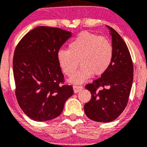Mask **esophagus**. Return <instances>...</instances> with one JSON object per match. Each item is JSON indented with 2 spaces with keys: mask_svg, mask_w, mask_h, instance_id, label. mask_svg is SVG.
<instances>
[{
  "mask_svg": "<svg viewBox=\"0 0 147 147\" xmlns=\"http://www.w3.org/2000/svg\"><path fill=\"white\" fill-rule=\"evenodd\" d=\"M82 86H78V85H74L73 86V90H74V92L75 93H77L79 91H80L82 89Z\"/></svg>",
  "mask_w": 147,
  "mask_h": 147,
  "instance_id": "esophagus-1",
  "label": "esophagus"
}]
</instances>
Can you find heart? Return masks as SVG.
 Returning a JSON list of instances; mask_svg holds the SVG:
<instances>
[{"instance_id": "heart-1", "label": "heart", "mask_w": 147, "mask_h": 147, "mask_svg": "<svg viewBox=\"0 0 147 147\" xmlns=\"http://www.w3.org/2000/svg\"><path fill=\"white\" fill-rule=\"evenodd\" d=\"M114 50L111 42L98 34L84 31L78 34L68 45V49L58 51L57 61L64 73L72 76L76 71L79 60L81 69L69 81L82 83L91 75L105 73L113 62Z\"/></svg>"}]
</instances>
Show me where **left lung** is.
I'll use <instances>...</instances> for the list:
<instances>
[{
    "instance_id": "8db88e82",
    "label": "left lung",
    "mask_w": 147,
    "mask_h": 147,
    "mask_svg": "<svg viewBox=\"0 0 147 147\" xmlns=\"http://www.w3.org/2000/svg\"><path fill=\"white\" fill-rule=\"evenodd\" d=\"M112 37L114 50L113 62L100 78L88 84L91 99L84 105L90 119L108 123L117 119L129 100L134 76L131 57L126 43L113 28L107 26ZM98 88H100L98 91Z\"/></svg>"
}]
</instances>
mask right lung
<instances>
[{"instance_id":"right-lung-1","label":"right lung","mask_w":147,"mask_h":147,"mask_svg":"<svg viewBox=\"0 0 147 147\" xmlns=\"http://www.w3.org/2000/svg\"><path fill=\"white\" fill-rule=\"evenodd\" d=\"M71 36L72 33L59 28L38 26L27 33L16 47L13 59L16 96L32 120L47 121L57 118L73 95L72 85L64 84L57 57Z\"/></svg>"}]
</instances>
